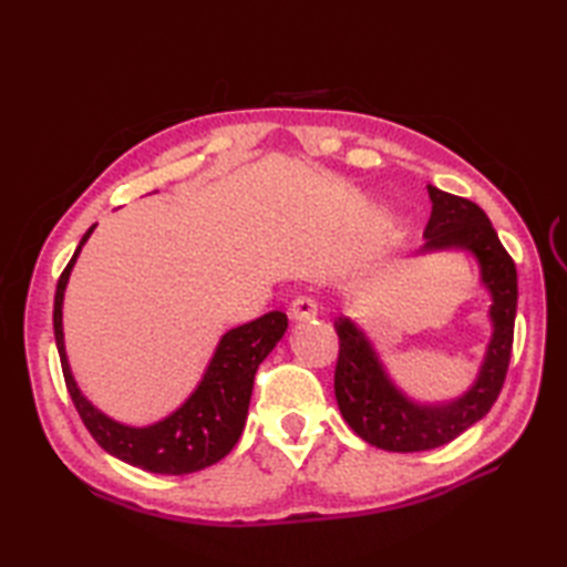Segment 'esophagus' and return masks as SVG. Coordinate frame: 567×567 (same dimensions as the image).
<instances>
[{
  "label": "esophagus",
  "mask_w": 567,
  "mask_h": 567,
  "mask_svg": "<svg viewBox=\"0 0 567 567\" xmlns=\"http://www.w3.org/2000/svg\"><path fill=\"white\" fill-rule=\"evenodd\" d=\"M317 302L311 297H297L295 302L290 305V319L292 321H307V319H315L317 317Z\"/></svg>",
  "instance_id": "esophagus-1"
}]
</instances>
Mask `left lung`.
<instances>
[{
	"instance_id": "1",
	"label": "left lung",
	"mask_w": 567,
	"mask_h": 567,
	"mask_svg": "<svg viewBox=\"0 0 567 567\" xmlns=\"http://www.w3.org/2000/svg\"><path fill=\"white\" fill-rule=\"evenodd\" d=\"M426 189L431 216L424 228L426 240L416 256L455 250L475 258L480 285L492 299L487 315L492 336L477 378L463 394L449 402H419L392 380L370 336L351 317H336L333 329L341 341L333 378L336 402L346 424L360 439L392 453L439 449L477 424L497 402L507 378L514 341L516 297H519L516 265L499 244L487 214L475 202L449 195L433 185Z\"/></svg>"
}]
</instances>
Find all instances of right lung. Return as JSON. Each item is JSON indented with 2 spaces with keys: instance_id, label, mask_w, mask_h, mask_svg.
Wrapping results in <instances>:
<instances>
[{
  "instance_id": "right-lung-1",
  "label": "right lung",
  "mask_w": 567,
  "mask_h": 567,
  "mask_svg": "<svg viewBox=\"0 0 567 567\" xmlns=\"http://www.w3.org/2000/svg\"><path fill=\"white\" fill-rule=\"evenodd\" d=\"M94 228H97V224L90 226L87 234L82 236L75 256L70 258L55 287L53 331L72 404H75L80 419L90 429L94 441L106 453L128 465L158 475H187L219 463L224 455L231 453L240 433H244L252 378H256L258 365L285 336L287 317L282 311H268L256 321L228 329L216 343L214 355L209 358V365L204 370L197 388L189 392L187 400L175 412L148 426L122 424V421L104 414L102 409L94 406L82 394L65 353V287L80 258V250L87 244Z\"/></svg>"
}]
</instances>
